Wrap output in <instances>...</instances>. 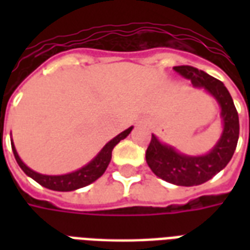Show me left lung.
I'll list each match as a JSON object with an SVG mask.
<instances>
[{
  "mask_svg": "<svg viewBox=\"0 0 250 250\" xmlns=\"http://www.w3.org/2000/svg\"><path fill=\"white\" fill-rule=\"evenodd\" d=\"M174 71L188 79L195 88H204L217 100L221 108L224 131L220 141L205 155L191 157L178 152L151 135L146 151V162L157 177L178 186H197L205 184L229 163L234 154L240 134L238 114L230 93L224 83L190 65L174 66Z\"/></svg>",
  "mask_w": 250,
  "mask_h": 250,
  "instance_id": "1",
  "label": "left lung"
}]
</instances>
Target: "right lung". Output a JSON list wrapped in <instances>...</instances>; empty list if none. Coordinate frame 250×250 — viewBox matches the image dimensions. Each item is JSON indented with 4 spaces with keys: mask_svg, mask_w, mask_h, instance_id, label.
<instances>
[{
    "mask_svg": "<svg viewBox=\"0 0 250 250\" xmlns=\"http://www.w3.org/2000/svg\"><path fill=\"white\" fill-rule=\"evenodd\" d=\"M131 130H132V127L127 128L123 132H120L119 135L115 136L114 139H111L88 165L83 166L82 168H79V170L73 171V173L64 174V175H45V174L36 173V171L28 167L21 161V158L19 157V154L16 151L13 142H12V150H13L14 158H16L17 163H19V166L22 168V171L28 177L35 179L37 184H40L41 186H44L46 188L55 190V191H72V190H77V188H84L87 185L92 184V182H95L96 179L103 175L104 171L108 167L114 147L122 139H125V136L130 134Z\"/></svg>",
    "mask_w": 250,
    "mask_h": 250,
    "instance_id": "right-lung-1",
    "label": "right lung"
}]
</instances>
